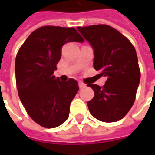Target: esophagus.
I'll use <instances>...</instances> for the list:
<instances>
[{
    "mask_svg": "<svg viewBox=\"0 0 155 155\" xmlns=\"http://www.w3.org/2000/svg\"><path fill=\"white\" fill-rule=\"evenodd\" d=\"M78 85H79V88H80V89H83V88H84V87L86 86V84H85L84 83H83V82H79V83H78Z\"/></svg>",
    "mask_w": 155,
    "mask_h": 155,
    "instance_id": "esophagus-1",
    "label": "esophagus"
}]
</instances>
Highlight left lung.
<instances>
[{
  "instance_id": "8db88e82",
  "label": "left lung",
  "mask_w": 155,
  "mask_h": 155,
  "mask_svg": "<svg viewBox=\"0 0 155 155\" xmlns=\"http://www.w3.org/2000/svg\"><path fill=\"white\" fill-rule=\"evenodd\" d=\"M94 49V68L106 77L104 86L88 84L95 96L89 101L91 114L101 122H114L127 115L135 100L140 79L134 45L123 34L108 25L78 27Z\"/></svg>"
}]
</instances>
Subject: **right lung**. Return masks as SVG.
I'll return each instance as SVG.
<instances>
[{"mask_svg": "<svg viewBox=\"0 0 155 155\" xmlns=\"http://www.w3.org/2000/svg\"><path fill=\"white\" fill-rule=\"evenodd\" d=\"M73 41H84L74 27L44 26L28 36L16 55L18 95L29 116L44 128H56L68 119L70 104L79 90L73 78L62 82L53 75L61 47Z\"/></svg>", "mask_w": 155, "mask_h": 155, "instance_id": "add662e5", "label": "right lung"}]
</instances>
